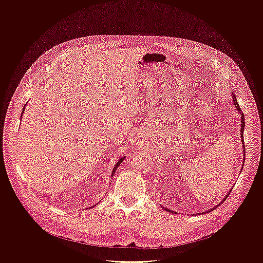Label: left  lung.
<instances>
[{
	"instance_id": "8db88e82",
	"label": "left lung",
	"mask_w": 263,
	"mask_h": 263,
	"mask_svg": "<svg viewBox=\"0 0 263 263\" xmlns=\"http://www.w3.org/2000/svg\"><path fill=\"white\" fill-rule=\"evenodd\" d=\"M232 97H233V101H234V104H235V106H236V108L238 109V112H239L240 113V115H241V124H240V127H241V129H240V133H241V144H242V148H243V156L246 155V148H245V142H243V129H245V116H243V113H241V109H240V106H239V104H238V102H237V98H236V95L233 93L232 94ZM245 158V157H243ZM243 160H245V159H243ZM230 194V191H229V192L227 193V195L224 197V200H222V201H220V203L217 205V206H219L222 202H224L225 200H226V198L228 197V195ZM217 206H215V208H217ZM215 208H213V209H211V210H209V211H206V212H204V213H210V212H212ZM164 210L165 211H169L168 209H165L164 208ZM169 212H172V211H169ZM172 213H176V212H172Z\"/></svg>"
}]
</instances>
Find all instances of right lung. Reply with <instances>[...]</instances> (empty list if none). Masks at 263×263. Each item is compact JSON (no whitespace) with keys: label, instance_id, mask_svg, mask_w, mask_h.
I'll list each match as a JSON object with an SVG mask.
<instances>
[{"label":"right lung","instance_id":"obj_1","mask_svg":"<svg viewBox=\"0 0 263 263\" xmlns=\"http://www.w3.org/2000/svg\"><path fill=\"white\" fill-rule=\"evenodd\" d=\"M25 106H26V104H25ZM25 106H24V108H23V112H22V114L24 113V110H25ZM22 118V117H21ZM124 159H125V157H123V158H121L119 159V160L116 162V164H115V166H114V169H113V171H112V176H114V173H115V171H116V169L118 168V165L121 164L123 161H124Z\"/></svg>","mask_w":263,"mask_h":263}]
</instances>
